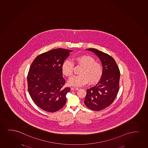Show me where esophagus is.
I'll use <instances>...</instances> for the list:
<instances>
[{
  "label": "esophagus",
  "instance_id": "obj_1",
  "mask_svg": "<svg viewBox=\"0 0 148 148\" xmlns=\"http://www.w3.org/2000/svg\"><path fill=\"white\" fill-rule=\"evenodd\" d=\"M71 89L72 90L74 91V90H78L79 89V88H77V87H72Z\"/></svg>",
  "mask_w": 148,
  "mask_h": 148
}]
</instances>
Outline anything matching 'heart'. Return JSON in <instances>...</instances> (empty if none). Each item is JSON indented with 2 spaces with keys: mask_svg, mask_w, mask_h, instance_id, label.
<instances>
[{
  "mask_svg": "<svg viewBox=\"0 0 148 148\" xmlns=\"http://www.w3.org/2000/svg\"><path fill=\"white\" fill-rule=\"evenodd\" d=\"M75 63L82 66L79 72L80 75L74 76L69 79L70 85L79 87L87 84H94L97 83L101 78L103 70L101 65L95 62L93 57L88 55H82L75 57ZM74 64L70 60H66L63 63L62 70L63 74L68 77H71L73 74Z\"/></svg>",
  "mask_w": 148,
  "mask_h": 148,
  "instance_id": "obj_1",
  "label": "heart"
}]
</instances>
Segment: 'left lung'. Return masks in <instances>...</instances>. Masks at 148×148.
Segmentation results:
<instances>
[{
    "label": "left lung",
    "instance_id": "8db88e82",
    "mask_svg": "<svg viewBox=\"0 0 148 148\" xmlns=\"http://www.w3.org/2000/svg\"><path fill=\"white\" fill-rule=\"evenodd\" d=\"M97 56L101 61L103 73L100 81L87 89L84 103L89 109L100 111L113 102L119 89L120 70L114 59L95 49H86Z\"/></svg>",
    "mask_w": 148,
    "mask_h": 148
}]
</instances>
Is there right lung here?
<instances>
[{
	"instance_id": "1",
	"label": "right lung",
	"mask_w": 148,
	"mask_h": 148,
	"mask_svg": "<svg viewBox=\"0 0 148 148\" xmlns=\"http://www.w3.org/2000/svg\"><path fill=\"white\" fill-rule=\"evenodd\" d=\"M72 51L56 49L35 59L27 76L28 89L34 103L45 111L55 112L66 103L70 88L64 87L62 66Z\"/></svg>"
}]
</instances>
